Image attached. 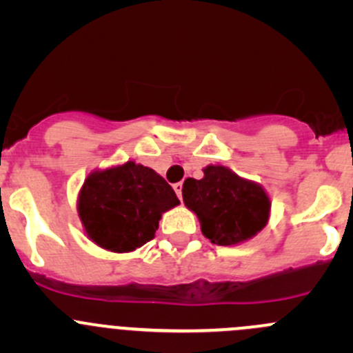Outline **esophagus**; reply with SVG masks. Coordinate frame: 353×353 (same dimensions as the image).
Instances as JSON below:
<instances>
[{
    "label": "esophagus",
    "mask_w": 353,
    "mask_h": 353,
    "mask_svg": "<svg viewBox=\"0 0 353 353\" xmlns=\"http://www.w3.org/2000/svg\"><path fill=\"white\" fill-rule=\"evenodd\" d=\"M174 191H176V194L179 196V199L183 198V183H176L174 184Z\"/></svg>",
    "instance_id": "esophagus-1"
}]
</instances>
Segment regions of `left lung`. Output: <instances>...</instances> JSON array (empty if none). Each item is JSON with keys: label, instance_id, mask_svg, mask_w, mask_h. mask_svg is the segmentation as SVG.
<instances>
[{"label": "left lung", "instance_id": "left-lung-1", "mask_svg": "<svg viewBox=\"0 0 353 353\" xmlns=\"http://www.w3.org/2000/svg\"><path fill=\"white\" fill-rule=\"evenodd\" d=\"M203 179L188 177L184 205L196 213L210 243L234 245L254 237L270 219L268 194L259 184L243 179L223 165H206Z\"/></svg>", "mask_w": 353, "mask_h": 353}]
</instances>
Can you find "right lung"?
Listing matches in <instances>:
<instances>
[{
  "label": "right lung",
  "instance_id": "1",
  "mask_svg": "<svg viewBox=\"0 0 353 353\" xmlns=\"http://www.w3.org/2000/svg\"><path fill=\"white\" fill-rule=\"evenodd\" d=\"M177 205L162 176L130 160L88 174L78 194V216L95 244L130 252L154 239L162 213Z\"/></svg>",
  "mask_w": 353,
  "mask_h": 353
}]
</instances>
